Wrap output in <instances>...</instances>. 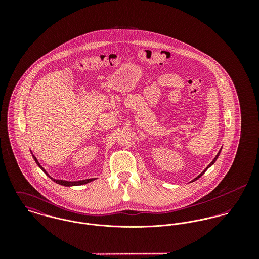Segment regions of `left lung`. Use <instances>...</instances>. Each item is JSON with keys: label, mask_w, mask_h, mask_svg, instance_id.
Wrapping results in <instances>:
<instances>
[{"label": "left lung", "mask_w": 259, "mask_h": 259, "mask_svg": "<svg viewBox=\"0 0 259 259\" xmlns=\"http://www.w3.org/2000/svg\"><path fill=\"white\" fill-rule=\"evenodd\" d=\"M219 154H220V152H219ZM219 154H218V155H217V156H215V157H214V159H213V160H212V161H211V163H210V164H209V165H208V166H207V167H206V169H207V168H208V167H209V166H210V165H211V164H213V163H214V162H215V160H217V158H218V157H219ZM206 169H205V170H204V171H203V172H201V175H199V176H198V177H197V178H196V179H194V180H193V181H192V182H194V181H196V180H197V179H199V178H200V177H201V176H202V175H203V174H204V172H205V171H206Z\"/></svg>", "instance_id": "obj_1"}]
</instances>
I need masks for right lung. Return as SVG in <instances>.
<instances>
[{
  "instance_id": "right-lung-1",
  "label": "right lung",
  "mask_w": 259,
  "mask_h": 259,
  "mask_svg": "<svg viewBox=\"0 0 259 259\" xmlns=\"http://www.w3.org/2000/svg\"><path fill=\"white\" fill-rule=\"evenodd\" d=\"M33 157H34V159H35V161L37 162V165L40 167V169L51 179V180H53L55 183H57V184H59V185H65V186H73V185H84V184H88V183H90V182H92V181H94L95 179H90V180H83V181H78V182H67V181H60V180H55V179H52L49 175H48V172L41 167V165L38 163V161H37V157L35 156V155H33Z\"/></svg>"
}]
</instances>
